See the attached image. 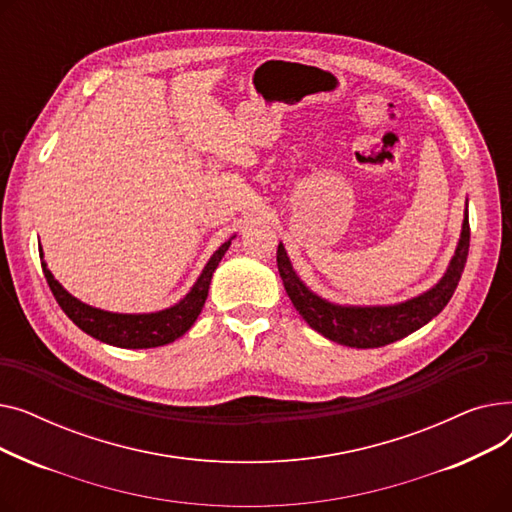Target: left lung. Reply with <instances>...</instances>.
<instances>
[{"label": "left lung", "mask_w": 512, "mask_h": 512, "mask_svg": "<svg viewBox=\"0 0 512 512\" xmlns=\"http://www.w3.org/2000/svg\"><path fill=\"white\" fill-rule=\"evenodd\" d=\"M469 211L465 209V220L459 245L450 259L446 274L440 282L419 294L415 299L396 305H378V307H353L336 305L317 297L303 280L292 270V263L286 255V249L278 245V272L284 282L286 294L290 297L294 309L301 313L307 324L326 336L332 342L353 346V348H378L390 342L405 338L432 321L450 301L456 286H459L461 274L465 270L469 255Z\"/></svg>", "instance_id": "1"}]
</instances>
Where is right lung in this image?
Instances as JSON below:
<instances>
[{
	"mask_svg": "<svg viewBox=\"0 0 512 512\" xmlns=\"http://www.w3.org/2000/svg\"><path fill=\"white\" fill-rule=\"evenodd\" d=\"M232 238L226 240L224 245L211 255V259L203 267L201 276L193 284L191 292H188L182 301L155 313H112L91 307L72 297V294L53 278V274L47 270L45 261H41V267L58 305L85 334L118 348H155L170 344L184 332L191 330L205 305L215 267L220 265L222 257L226 255ZM39 255L43 259L41 249Z\"/></svg>",
	"mask_w": 512,
	"mask_h": 512,
	"instance_id": "1",
	"label": "right lung"
}]
</instances>
